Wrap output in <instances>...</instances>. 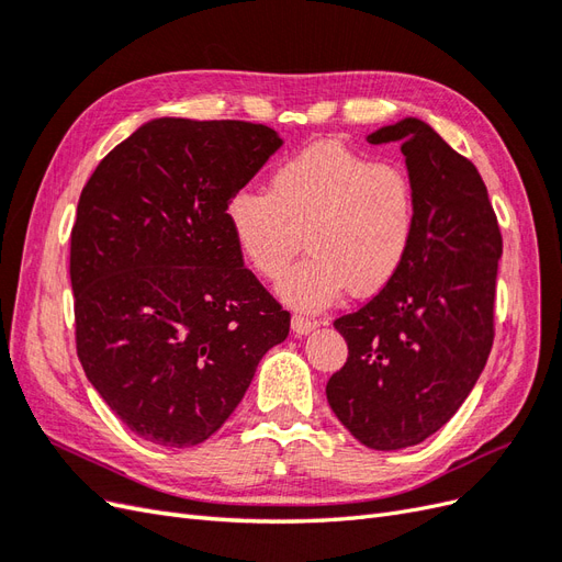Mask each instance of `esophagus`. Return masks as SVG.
<instances>
[{
    "label": "esophagus",
    "mask_w": 562,
    "mask_h": 562,
    "mask_svg": "<svg viewBox=\"0 0 562 562\" xmlns=\"http://www.w3.org/2000/svg\"><path fill=\"white\" fill-rule=\"evenodd\" d=\"M316 326H318L316 321H312V318H304V316H297V314L291 318V328H293V333H295V335H310Z\"/></svg>",
    "instance_id": "obj_1"
}]
</instances>
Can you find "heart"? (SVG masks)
Returning <instances> with one entry per match:
<instances>
[{
  "label": "heart",
  "instance_id": "heart-1",
  "mask_svg": "<svg viewBox=\"0 0 562 562\" xmlns=\"http://www.w3.org/2000/svg\"><path fill=\"white\" fill-rule=\"evenodd\" d=\"M246 265L279 279L302 239L310 258L279 281L277 293L300 312H321L345 295L384 288L407 258L415 225V184L396 164H378L342 143H316L285 159L267 194L239 190L225 209Z\"/></svg>",
  "mask_w": 562,
  "mask_h": 562
}]
</instances>
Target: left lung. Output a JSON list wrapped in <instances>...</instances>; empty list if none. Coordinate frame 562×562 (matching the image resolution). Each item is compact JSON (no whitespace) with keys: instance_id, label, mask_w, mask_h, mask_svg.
I'll return each instance as SVG.
<instances>
[{"instance_id":"left-lung-1","label":"left lung","mask_w":562,"mask_h":562,"mask_svg":"<svg viewBox=\"0 0 562 562\" xmlns=\"http://www.w3.org/2000/svg\"><path fill=\"white\" fill-rule=\"evenodd\" d=\"M368 143H401L417 225L396 277L335 321L349 356L326 396L366 448L403 450L443 427L487 363L502 234L481 173L427 122L405 116Z\"/></svg>"}]
</instances>
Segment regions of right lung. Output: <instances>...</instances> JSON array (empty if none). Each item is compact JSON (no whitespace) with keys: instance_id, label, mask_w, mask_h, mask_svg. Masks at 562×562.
<instances>
[{"instance_id":"1","label":"right lung","mask_w":562,"mask_h":562,"mask_svg":"<svg viewBox=\"0 0 562 562\" xmlns=\"http://www.w3.org/2000/svg\"><path fill=\"white\" fill-rule=\"evenodd\" d=\"M283 145L269 126L159 116L98 164L72 227L77 356L126 427L211 438L291 314L244 267L225 209Z\"/></svg>"}]
</instances>
